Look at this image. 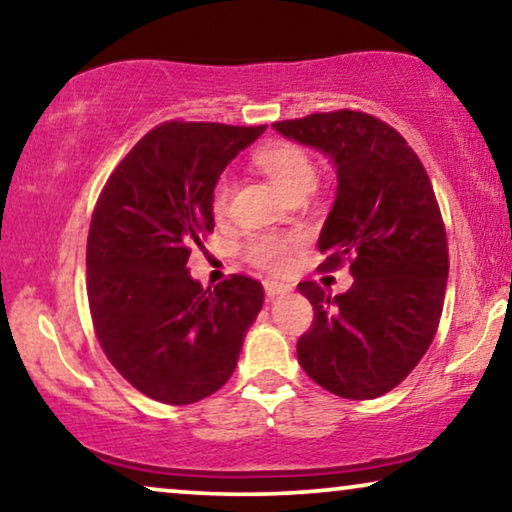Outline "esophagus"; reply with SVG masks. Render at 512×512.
<instances>
[{"instance_id": "1", "label": "esophagus", "mask_w": 512, "mask_h": 512, "mask_svg": "<svg viewBox=\"0 0 512 512\" xmlns=\"http://www.w3.org/2000/svg\"><path fill=\"white\" fill-rule=\"evenodd\" d=\"M263 286H265V293H268V298L282 296V293H286V291L291 289L289 284H284V282H277V279H265Z\"/></svg>"}]
</instances>
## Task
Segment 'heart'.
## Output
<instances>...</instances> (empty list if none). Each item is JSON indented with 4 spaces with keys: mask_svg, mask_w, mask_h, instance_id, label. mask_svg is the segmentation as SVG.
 I'll list each match as a JSON object with an SVG mask.
<instances>
[{
    "mask_svg": "<svg viewBox=\"0 0 512 512\" xmlns=\"http://www.w3.org/2000/svg\"><path fill=\"white\" fill-rule=\"evenodd\" d=\"M256 165L268 174V179L275 184L284 195L291 191H298V188H310L314 186V179H317V172H314V165L310 156L303 149L293 144H265L254 153ZM230 191H233V184H230L228 174L216 179L214 191H212V209L214 214H223L228 209ZM293 247V240L282 235L272 233H261L249 237L247 247H244V254L254 265L263 270H282L289 263V251Z\"/></svg>",
    "mask_w": 512,
    "mask_h": 512,
    "instance_id": "obj_1",
    "label": "heart"
}]
</instances>
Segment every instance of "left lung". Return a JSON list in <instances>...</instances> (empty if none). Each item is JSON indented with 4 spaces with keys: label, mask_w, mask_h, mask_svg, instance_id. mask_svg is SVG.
<instances>
[{
    "label": "left lung",
    "mask_w": 512,
    "mask_h": 512,
    "mask_svg": "<svg viewBox=\"0 0 512 512\" xmlns=\"http://www.w3.org/2000/svg\"><path fill=\"white\" fill-rule=\"evenodd\" d=\"M279 135L331 160L338 188L319 235L324 270L349 261L354 284L331 296L298 291L314 307L298 361L319 387L366 401L401 384L436 335L447 286V240L429 174L408 142L363 111L272 123Z\"/></svg>",
    "instance_id": "8db88e82"
}]
</instances>
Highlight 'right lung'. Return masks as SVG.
Returning <instances> with one entry per match:
<instances>
[{"label": "right lung", "mask_w": 512, "mask_h": 512, "mask_svg": "<svg viewBox=\"0 0 512 512\" xmlns=\"http://www.w3.org/2000/svg\"><path fill=\"white\" fill-rule=\"evenodd\" d=\"M265 132L163 123L135 144L97 200L88 233V303L114 368L153 401L188 405L228 382L263 286L233 275L202 289L186 263L214 230L212 191Z\"/></svg>", "instance_id": "obj_1"}]
</instances>
